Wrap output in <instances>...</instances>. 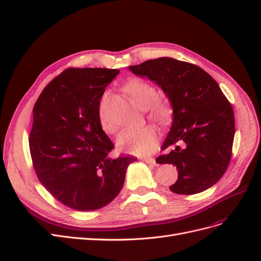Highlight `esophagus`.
I'll return each instance as SVG.
<instances>
[{"mask_svg": "<svg viewBox=\"0 0 261 261\" xmlns=\"http://www.w3.org/2000/svg\"><path fill=\"white\" fill-rule=\"evenodd\" d=\"M144 161H145L146 163L151 164V165H155V164H156V163H155V160L153 159V158H144Z\"/></svg>", "mask_w": 261, "mask_h": 261, "instance_id": "1", "label": "esophagus"}]
</instances>
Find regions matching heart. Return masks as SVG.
Wrapping results in <instances>:
<instances>
[{"label":"heart","mask_w":261,"mask_h":261,"mask_svg":"<svg viewBox=\"0 0 261 261\" xmlns=\"http://www.w3.org/2000/svg\"><path fill=\"white\" fill-rule=\"evenodd\" d=\"M125 91L127 92L136 106L140 109H148L149 116L154 121L164 123L172 116V103L165 98H156V88L148 82L134 80L126 84ZM107 94L102 98L100 105V121L107 133H113L114 129L110 126L103 114V107ZM116 145L122 151L132 154H148L154 151L158 146V134L151 126H144L139 128H127L123 130L117 137Z\"/></svg>","instance_id":"1"}]
</instances>
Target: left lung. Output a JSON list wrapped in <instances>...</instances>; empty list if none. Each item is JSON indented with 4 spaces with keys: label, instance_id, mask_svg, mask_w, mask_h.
<instances>
[{
    "label": "left lung",
    "instance_id": "1",
    "mask_svg": "<svg viewBox=\"0 0 261 261\" xmlns=\"http://www.w3.org/2000/svg\"><path fill=\"white\" fill-rule=\"evenodd\" d=\"M129 69L160 86L172 103L173 123L162 145L172 150L155 159L177 169L171 192L193 195L215 185L230 164L235 135L232 106L217 82L197 65L172 58Z\"/></svg>",
    "mask_w": 261,
    "mask_h": 261
}]
</instances>
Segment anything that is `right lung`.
I'll use <instances>...</instances> for the list:
<instances>
[{
	"mask_svg": "<svg viewBox=\"0 0 261 261\" xmlns=\"http://www.w3.org/2000/svg\"><path fill=\"white\" fill-rule=\"evenodd\" d=\"M120 73L109 68H68L46 85L34 107L29 149L46 191L78 211L103 208L120 194L135 156L112 159L114 145L102 129L99 106Z\"/></svg>",
	"mask_w": 261,
	"mask_h": 261,
	"instance_id": "add662e5",
	"label": "right lung"
}]
</instances>
